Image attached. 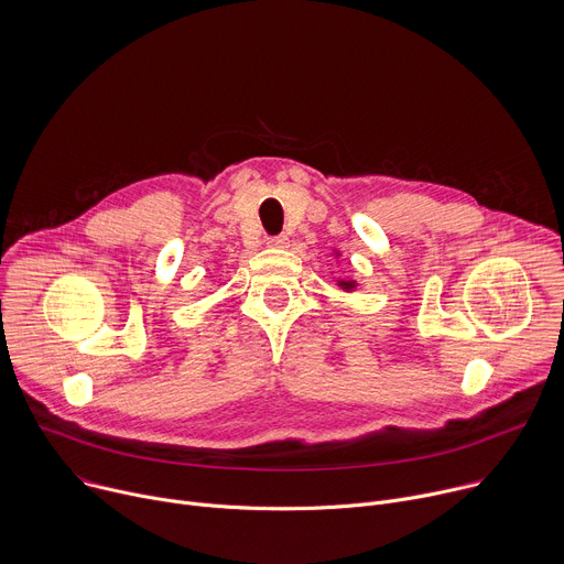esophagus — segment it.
I'll return each instance as SVG.
<instances>
[{
	"instance_id": "obj_1",
	"label": "esophagus",
	"mask_w": 564,
	"mask_h": 564,
	"mask_svg": "<svg viewBox=\"0 0 564 564\" xmlns=\"http://www.w3.org/2000/svg\"><path fill=\"white\" fill-rule=\"evenodd\" d=\"M268 246L270 248H276V250H283L290 246V238L285 234H279V236H270L268 238Z\"/></svg>"
}]
</instances>
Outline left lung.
Listing matches in <instances>:
<instances>
[{
	"mask_svg": "<svg viewBox=\"0 0 564 564\" xmlns=\"http://www.w3.org/2000/svg\"><path fill=\"white\" fill-rule=\"evenodd\" d=\"M355 281H344V279H339V288H344L346 292H350V290H355Z\"/></svg>",
	"mask_w": 564,
	"mask_h": 564,
	"instance_id": "1",
	"label": "left lung"
}]
</instances>
